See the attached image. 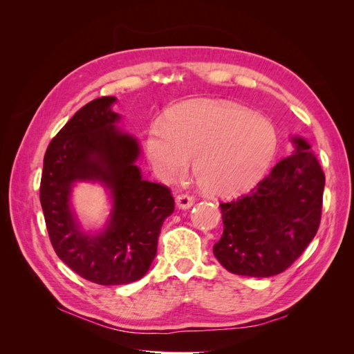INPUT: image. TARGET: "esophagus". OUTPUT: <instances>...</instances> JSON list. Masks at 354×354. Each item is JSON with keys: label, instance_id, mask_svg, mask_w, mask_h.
Here are the masks:
<instances>
[{"label": "esophagus", "instance_id": "obj_1", "mask_svg": "<svg viewBox=\"0 0 354 354\" xmlns=\"http://www.w3.org/2000/svg\"><path fill=\"white\" fill-rule=\"evenodd\" d=\"M194 202H195L194 196H190L189 194H181V195H178V196L176 198L177 207H178V208H181V209H187V208H190L192 205H194Z\"/></svg>", "mask_w": 354, "mask_h": 354}]
</instances>
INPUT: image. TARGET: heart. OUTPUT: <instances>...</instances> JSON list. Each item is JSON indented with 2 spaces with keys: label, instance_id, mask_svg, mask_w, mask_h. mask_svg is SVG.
Returning <instances> with one entry per match:
<instances>
[{
  "label": "heart",
  "instance_id": "1",
  "mask_svg": "<svg viewBox=\"0 0 354 354\" xmlns=\"http://www.w3.org/2000/svg\"><path fill=\"white\" fill-rule=\"evenodd\" d=\"M274 127L241 106L199 102L180 106L167 124L149 127L146 153L158 177L183 176L194 158L199 186L214 196H232L252 187L276 152Z\"/></svg>",
  "mask_w": 354,
  "mask_h": 354
}]
</instances>
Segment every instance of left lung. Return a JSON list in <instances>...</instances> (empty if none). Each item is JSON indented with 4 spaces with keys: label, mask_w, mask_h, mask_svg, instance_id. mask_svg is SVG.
Here are the masks:
<instances>
[{
    "label": "left lung",
    "mask_w": 354,
    "mask_h": 354,
    "mask_svg": "<svg viewBox=\"0 0 354 354\" xmlns=\"http://www.w3.org/2000/svg\"><path fill=\"white\" fill-rule=\"evenodd\" d=\"M277 162L251 192L221 202L223 236L214 255L230 273L269 277L291 267L317 233L325 174L310 146Z\"/></svg>",
    "instance_id": "1"
}]
</instances>
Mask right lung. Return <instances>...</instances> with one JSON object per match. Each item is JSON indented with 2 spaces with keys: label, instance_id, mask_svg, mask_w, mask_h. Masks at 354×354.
Returning a JSON list of instances; mask_svg holds the SVG:
<instances>
[{
  "label": "right lung",
  "instance_id": "obj_1",
  "mask_svg": "<svg viewBox=\"0 0 354 354\" xmlns=\"http://www.w3.org/2000/svg\"><path fill=\"white\" fill-rule=\"evenodd\" d=\"M115 97L95 99L75 113L50 142L42 167L39 201L50 242L59 259L84 279L125 285L146 274L160 227L174 211L169 187L143 180L134 160L136 138L115 128ZM77 179H99L113 190L114 212L99 237L77 230L68 208Z\"/></svg>",
  "mask_w": 354,
  "mask_h": 354
}]
</instances>
